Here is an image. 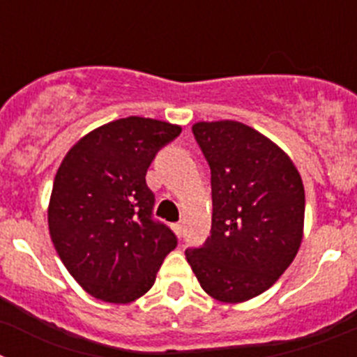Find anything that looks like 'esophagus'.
Here are the masks:
<instances>
[{"label":"esophagus","mask_w":357,"mask_h":357,"mask_svg":"<svg viewBox=\"0 0 357 357\" xmlns=\"http://www.w3.org/2000/svg\"><path fill=\"white\" fill-rule=\"evenodd\" d=\"M173 230H175V234L178 236V238H182V236H184V223H173Z\"/></svg>","instance_id":"34e87169"}]
</instances>
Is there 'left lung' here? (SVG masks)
<instances>
[{
    "instance_id": "8db88e82",
    "label": "left lung",
    "mask_w": 357,
    "mask_h": 357,
    "mask_svg": "<svg viewBox=\"0 0 357 357\" xmlns=\"http://www.w3.org/2000/svg\"><path fill=\"white\" fill-rule=\"evenodd\" d=\"M211 168V236L185 257L222 302L261 295L295 259L304 229L302 178L277 144L238 121L193 125Z\"/></svg>"
}]
</instances>
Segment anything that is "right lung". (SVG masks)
<instances>
[{
  "mask_svg": "<svg viewBox=\"0 0 357 357\" xmlns=\"http://www.w3.org/2000/svg\"><path fill=\"white\" fill-rule=\"evenodd\" d=\"M182 128L123 118L82 137L53 182L48 225L56 254L78 284L100 301L127 304L155 282L176 236L153 218L146 172Z\"/></svg>",
  "mask_w": 357,
  "mask_h": 357,
  "instance_id": "1",
  "label": "right lung"
}]
</instances>
